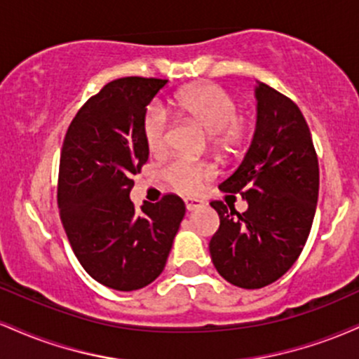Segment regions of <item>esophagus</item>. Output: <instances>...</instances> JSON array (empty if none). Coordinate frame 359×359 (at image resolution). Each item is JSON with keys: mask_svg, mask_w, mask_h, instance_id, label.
I'll use <instances>...</instances> for the list:
<instances>
[{"mask_svg": "<svg viewBox=\"0 0 359 359\" xmlns=\"http://www.w3.org/2000/svg\"><path fill=\"white\" fill-rule=\"evenodd\" d=\"M184 203H185V208H187V211H194V209H199L204 205L203 201L196 199V197H185Z\"/></svg>", "mask_w": 359, "mask_h": 359, "instance_id": "esophagus-1", "label": "esophagus"}]
</instances>
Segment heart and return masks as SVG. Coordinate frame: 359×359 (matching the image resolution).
<instances>
[{
    "instance_id": "1",
    "label": "heart",
    "mask_w": 359,
    "mask_h": 359,
    "mask_svg": "<svg viewBox=\"0 0 359 359\" xmlns=\"http://www.w3.org/2000/svg\"><path fill=\"white\" fill-rule=\"evenodd\" d=\"M177 108L187 118L199 123L208 133L221 135L228 130L224 142H231L236 135L238 102L228 90L216 84H199L182 90L175 100ZM170 125L165 109L158 104L148 106L143 118V137L150 151L165 150ZM208 174L203 163L187 158H177L165 168V179L180 192H192Z\"/></svg>"
}]
</instances>
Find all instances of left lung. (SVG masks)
I'll use <instances>...</instances> for the list:
<instances>
[{"instance_id": "1", "label": "left lung", "mask_w": 359, "mask_h": 359, "mask_svg": "<svg viewBox=\"0 0 359 359\" xmlns=\"http://www.w3.org/2000/svg\"><path fill=\"white\" fill-rule=\"evenodd\" d=\"M255 97L251 145L219 185L240 194L248 209L240 214L221 201L211 203L219 229L209 253L221 277L241 288L270 285L294 265L311 233L319 196V163L299 106L259 81Z\"/></svg>"}]
</instances>
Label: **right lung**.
I'll return each instance as SVG.
<instances>
[{
  "mask_svg": "<svg viewBox=\"0 0 359 359\" xmlns=\"http://www.w3.org/2000/svg\"><path fill=\"white\" fill-rule=\"evenodd\" d=\"M165 79L121 77L106 84L72 119L60 154V219L74 255L96 282L119 292L162 273L185 204L167 194L135 209L130 192L148 160L147 106Z\"/></svg>",
  "mask_w": 359,
  "mask_h": 359,
  "instance_id": "right-lung-1",
  "label": "right lung"
}]
</instances>
